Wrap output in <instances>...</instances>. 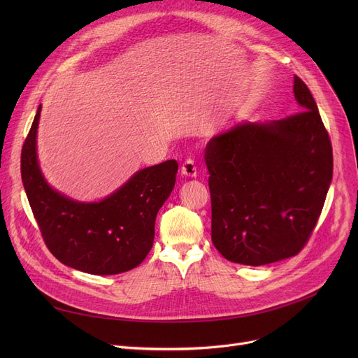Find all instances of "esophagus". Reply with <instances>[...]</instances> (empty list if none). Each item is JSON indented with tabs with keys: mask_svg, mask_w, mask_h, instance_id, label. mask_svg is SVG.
Instances as JSON below:
<instances>
[{
	"mask_svg": "<svg viewBox=\"0 0 358 358\" xmlns=\"http://www.w3.org/2000/svg\"><path fill=\"white\" fill-rule=\"evenodd\" d=\"M181 174L184 177H190V178H194L197 177V168H196V164L193 159H187L182 166H181Z\"/></svg>",
	"mask_w": 358,
	"mask_h": 358,
	"instance_id": "1",
	"label": "esophagus"
}]
</instances>
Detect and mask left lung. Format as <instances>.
<instances>
[{
  "mask_svg": "<svg viewBox=\"0 0 358 358\" xmlns=\"http://www.w3.org/2000/svg\"><path fill=\"white\" fill-rule=\"evenodd\" d=\"M300 110L242 122L206 146L212 241L232 262L264 266L305 247L332 180V145L306 84L294 77Z\"/></svg>",
  "mask_w": 358,
  "mask_h": 358,
  "instance_id": "8db88e82",
  "label": "left lung"
}]
</instances>
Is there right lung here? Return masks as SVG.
Returning a JSON list of instances; mask_svg holds the SVG:
<instances>
[{"instance_id": "1", "label": "right lung", "mask_w": 358, "mask_h": 358, "mask_svg": "<svg viewBox=\"0 0 358 358\" xmlns=\"http://www.w3.org/2000/svg\"><path fill=\"white\" fill-rule=\"evenodd\" d=\"M39 106L22 150V180L49 251L62 264L88 274H120L138 267L152 248L155 219L176 185L169 159L131 176L99 201H78L52 189L37 161Z\"/></svg>"}]
</instances>
